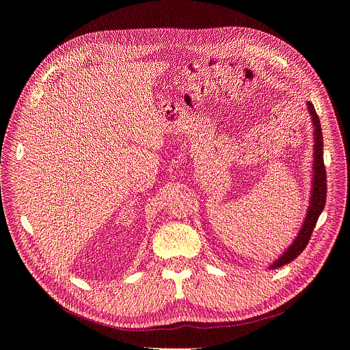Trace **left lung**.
I'll return each mask as SVG.
<instances>
[{
    "label": "left lung",
    "instance_id": "8db88e82",
    "mask_svg": "<svg viewBox=\"0 0 350 350\" xmlns=\"http://www.w3.org/2000/svg\"><path fill=\"white\" fill-rule=\"evenodd\" d=\"M309 112L312 115V120L314 123V137H316V145H314V181H313V193L310 198V206L308 216L305 219V223L302 226L301 232L297 234L293 243L288 247V251L284 252V255L271 265L270 269L281 267L289 262H292L295 258H297L304 252V249L310 241V237L313 234V230L316 227V223L319 220V216L321 215L325 199H327V173L324 166V157H323V133H321V124L319 115L313 107L312 103H308Z\"/></svg>",
    "mask_w": 350,
    "mask_h": 350
}]
</instances>
